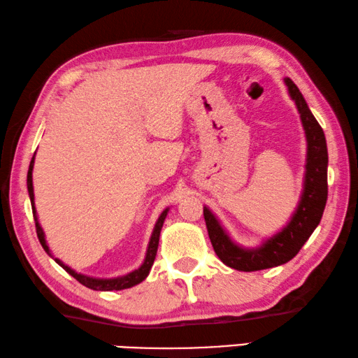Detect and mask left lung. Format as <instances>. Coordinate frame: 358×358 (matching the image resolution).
Returning <instances> with one entry per match:
<instances>
[{
  "instance_id": "obj_1",
  "label": "left lung",
  "mask_w": 358,
  "mask_h": 358,
  "mask_svg": "<svg viewBox=\"0 0 358 358\" xmlns=\"http://www.w3.org/2000/svg\"><path fill=\"white\" fill-rule=\"evenodd\" d=\"M291 99L302 121L306 136V163L303 192L296 212L289 223L256 248H243L237 245L212 212L204 208V220L208 227L209 239L215 253L223 264L242 272L264 271V268L286 264L296 256L303 243L310 239L313 231L321 222L325 203H327V143L324 130L306 105L302 92L291 78H285Z\"/></svg>"
}]
</instances>
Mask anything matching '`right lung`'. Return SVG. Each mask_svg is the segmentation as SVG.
I'll return each mask as SVG.
<instances>
[{
  "instance_id": "obj_1",
  "label": "right lung",
  "mask_w": 358,
  "mask_h": 358,
  "mask_svg": "<svg viewBox=\"0 0 358 358\" xmlns=\"http://www.w3.org/2000/svg\"><path fill=\"white\" fill-rule=\"evenodd\" d=\"M36 155V152H34ZM33 168H34V157L31 159L29 163V169H28V178H27V185H28V193H29V199H31V208H33V215H34V222H36V233L37 237H39V242L41 245L43 247V250L52 256L50 253V248L47 245V241H45V234H43V231L39 224V220H37V214H36V208H34V189H33ZM168 210L165 209L160 214L159 220H157L154 231H152V236H150V241H149V245H148V252H146V258H144V262L141 264L140 268H136V271L130 272L127 275H122V277H117V278H92V277H86V275H81L77 273L75 271H72L71 267L66 266L64 262L59 261L58 258H55V261L58 262V264L64 268L67 273H71L72 277L80 281L81 285L90 287V289L94 291H121V289H127V287L135 286L138 283H141V281L148 277L150 267L154 264V259H155V255H157V248H159V237H160V231L163 227V222H165V218L168 215Z\"/></svg>"
}]
</instances>
